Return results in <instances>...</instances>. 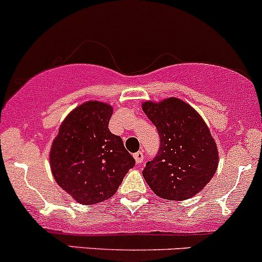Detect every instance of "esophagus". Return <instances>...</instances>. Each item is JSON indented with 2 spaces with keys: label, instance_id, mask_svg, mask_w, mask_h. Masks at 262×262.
<instances>
[{
  "label": "esophagus",
  "instance_id": "esophagus-1",
  "mask_svg": "<svg viewBox=\"0 0 262 262\" xmlns=\"http://www.w3.org/2000/svg\"><path fill=\"white\" fill-rule=\"evenodd\" d=\"M133 157H134V160H136V163H142V161H143V152H141V150H139V152H137V153H134L133 155Z\"/></svg>",
  "mask_w": 262,
  "mask_h": 262
}]
</instances>
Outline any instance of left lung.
Returning <instances> with one entry per match:
<instances>
[{"instance_id":"8db88e82","label":"left lung","mask_w":262,"mask_h":262,"mask_svg":"<svg viewBox=\"0 0 262 262\" xmlns=\"http://www.w3.org/2000/svg\"><path fill=\"white\" fill-rule=\"evenodd\" d=\"M142 109L161 138L158 155L146 163L144 180L162 199H190L207 186L218 167V148L207 123L178 97L148 100Z\"/></svg>"}]
</instances>
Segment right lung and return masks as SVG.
Returning a JSON list of instances; mask_svg holds the SVG:
<instances>
[{
    "instance_id": "right-lung-1",
    "label": "right lung",
    "mask_w": 262,
    "mask_h": 262,
    "mask_svg": "<svg viewBox=\"0 0 262 262\" xmlns=\"http://www.w3.org/2000/svg\"><path fill=\"white\" fill-rule=\"evenodd\" d=\"M113 110L97 100L83 102L66 116L53 139V178L80 204L110 199L136 163L120 137L107 128Z\"/></svg>"
}]
</instances>
